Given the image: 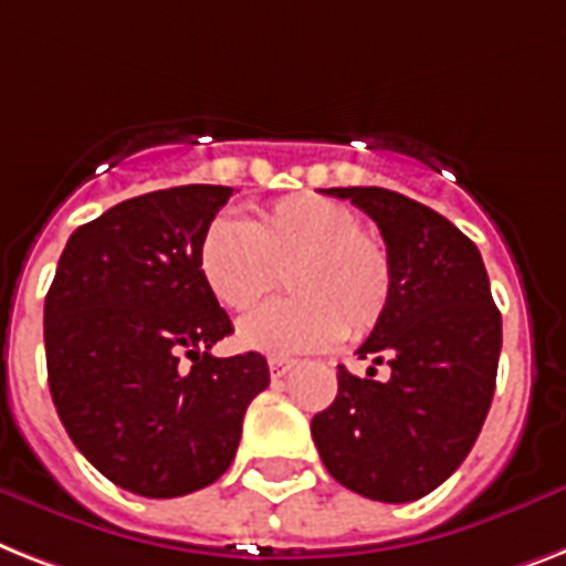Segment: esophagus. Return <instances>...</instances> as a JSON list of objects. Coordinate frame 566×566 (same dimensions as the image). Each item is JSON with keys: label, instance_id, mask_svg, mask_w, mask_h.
<instances>
[{"label": "esophagus", "instance_id": "obj_1", "mask_svg": "<svg viewBox=\"0 0 566 566\" xmlns=\"http://www.w3.org/2000/svg\"><path fill=\"white\" fill-rule=\"evenodd\" d=\"M268 366L273 378H284V375L293 369V360H287V357H270Z\"/></svg>", "mask_w": 566, "mask_h": 566}]
</instances>
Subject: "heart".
<instances>
[{"label":"heart","mask_w":566,"mask_h":566,"mask_svg":"<svg viewBox=\"0 0 566 566\" xmlns=\"http://www.w3.org/2000/svg\"><path fill=\"white\" fill-rule=\"evenodd\" d=\"M197 268L218 305L247 314L279 284L293 296L261 307L238 328L247 348L298 355L343 334H369L392 298L387 243L355 209L323 195H291L241 220L220 214L197 247Z\"/></svg>","instance_id":"obj_1"}]
</instances>
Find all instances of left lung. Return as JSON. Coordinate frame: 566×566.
<instances>
[{
    "label": "left lung",
    "mask_w": 566,
    "mask_h": 566,
    "mask_svg": "<svg viewBox=\"0 0 566 566\" xmlns=\"http://www.w3.org/2000/svg\"><path fill=\"white\" fill-rule=\"evenodd\" d=\"M378 223L392 298L357 355L390 375L337 369V398L311 421L328 474L380 503L439 489L474 448L497 380L503 319L476 243L389 188H328Z\"/></svg>",
    "instance_id": "8db88e82"
}]
</instances>
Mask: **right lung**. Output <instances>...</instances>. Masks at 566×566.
<instances>
[{"mask_svg":"<svg viewBox=\"0 0 566 566\" xmlns=\"http://www.w3.org/2000/svg\"><path fill=\"white\" fill-rule=\"evenodd\" d=\"M232 197L177 186L77 227L45 293L49 389L75 448L142 497H182L235 459L243 412L270 384L259 352L214 357L232 334L197 247Z\"/></svg>","mask_w":566,"mask_h":566,"instance_id":"add662e5","label":"right lung"}]
</instances>
